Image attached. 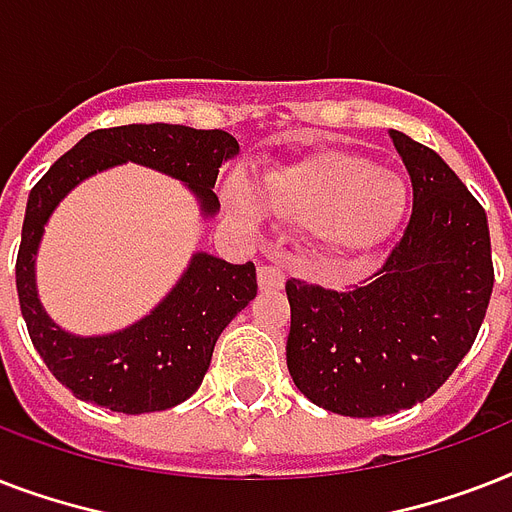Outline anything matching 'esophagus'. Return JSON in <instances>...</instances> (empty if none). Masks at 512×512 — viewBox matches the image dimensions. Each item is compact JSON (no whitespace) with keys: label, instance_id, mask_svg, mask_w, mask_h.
<instances>
[{"label":"esophagus","instance_id":"34e87169","mask_svg":"<svg viewBox=\"0 0 512 512\" xmlns=\"http://www.w3.org/2000/svg\"><path fill=\"white\" fill-rule=\"evenodd\" d=\"M257 281H260V289H281L284 287V271L279 265H260Z\"/></svg>","mask_w":512,"mask_h":512}]
</instances>
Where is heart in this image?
Wrapping results in <instances>:
<instances>
[{"label":"heart","instance_id":"heart-1","mask_svg":"<svg viewBox=\"0 0 512 512\" xmlns=\"http://www.w3.org/2000/svg\"><path fill=\"white\" fill-rule=\"evenodd\" d=\"M252 188L265 209L303 225L332 249H361L380 241L401 220L409 196L398 172L342 151L268 167L252 180ZM228 201L244 220L260 217L255 196L241 183L228 188Z\"/></svg>","mask_w":512,"mask_h":512}]
</instances>
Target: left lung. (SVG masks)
<instances>
[{
    "mask_svg": "<svg viewBox=\"0 0 512 512\" xmlns=\"http://www.w3.org/2000/svg\"><path fill=\"white\" fill-rule=\"evenodd\" d=\"M412 212L372 279L348 292L289 279L287 366L327 412L382 417L436 393L476 340L494 287L484 207L449 164L390 130Z\"/></svg>",
    "mask_w": 512,
    "mask_h": 512,
    "instance_id": "obj_1",
    "label": "left lung"
}]
</instances>
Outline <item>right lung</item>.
<instances>
[{"label": "right lung", "mask_w": 512, "mask_h": 512, "mask_svg": "<svg viewBox=\"0 0 512 512\" xmlns=\"http://www.w3.org/2000/svg\"><path fill=\"white\" fill-rule=\"evenodd\" d=\"M236 154L239 143L223 130L124 124L84 135L31 188L15 263L20 313L36 353L76 398L124 414L183 404L199 390L220 332L255 300L257 273L255 263L196 252L148 316L111 335H71L47 316L36 292V252L55 207L87 177L135 162L188 185L209 220L220 212L212 191L220 164Z\"/></svg>", "instance_id": "obj_1"}]
</instances>
